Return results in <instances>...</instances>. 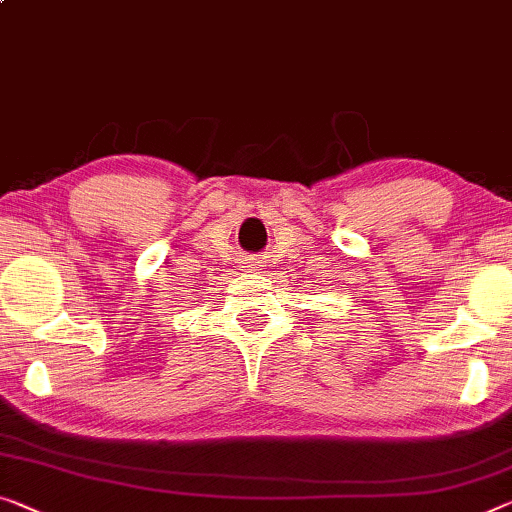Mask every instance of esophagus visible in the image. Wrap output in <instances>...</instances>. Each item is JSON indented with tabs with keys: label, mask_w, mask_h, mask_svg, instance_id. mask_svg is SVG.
<instances>
[{
	"label": "esophagus",
	"mask_w": 512,
	"mask_h": 512,
	"mask_svg": "<svg viewBox=\"0 0 512 512\" xmlns=\"http://www.w3.org/2000/svg\"><path fill=\"white\" fill-rule=\"evenodd\" d=\"M258 263H261V261H258V258H247V265L245 267H254V270H256V267H263V265H258Z\"/></svg>",
	"instance_id": "1"
}]
</instances>
